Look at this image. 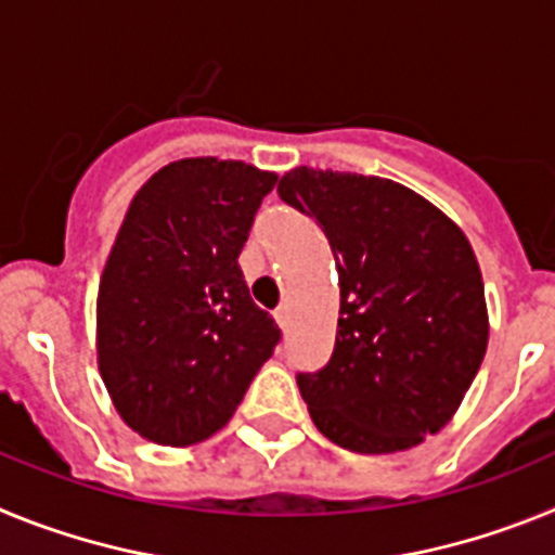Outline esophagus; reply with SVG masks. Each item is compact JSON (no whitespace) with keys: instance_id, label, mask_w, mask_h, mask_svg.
<instances>
[{"instance_id":"1","label":"esophagus","mask_w":555,"mask_h":555,"mask_svg":"<svg viewBox=\"0 0 555 555\" xmlns=\"http://www.w3.org/2000/svg\"><path fill=\"white\" fill-rule=\"evenodd\" d=\"M274 320H278V325H281L283 331H286L288 322H292V313H288V308L283 306V308H278V311H274Z\"/></svg>"}]
</instances>
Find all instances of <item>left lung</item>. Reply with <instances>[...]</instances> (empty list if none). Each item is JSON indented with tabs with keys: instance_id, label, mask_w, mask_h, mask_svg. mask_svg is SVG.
Segmentation results:
<instances>
[{
	"instance_id": "8db88e82",
	"label": "left lung",
	"mask_w": 555,
	"mask_h": 555,
	"mask_svg": "<svg viewBox=\"0 0 555 555\" xmlns=\"http://www.w3.org/2000/svg\"><path fill=\"white\" fill-rule=\"evenodd\" d=\"M278 194L325 230L341 286L331 361L297 372L313 425L352 453L414 448L448 425L487 352L467 235L384 178L300 166Z\"/></svg>"
}]
</instances>
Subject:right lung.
Returning <instances> with one entry per match:
<instances>
[{
	"instance_id": "obj_1",
	"label": "right lung",
	"mask_w": 555,
	"mask_h": 555,
	"mask_svg": "<svg viewBox=\"0 0 555 555\" xmlns=\"http://www.w3.org/2000/svg\"><path fill=\"white\" fill-rule=\"evenodd\" d=\"M278 175L185 158L132 197L96 300L113 405L150 442L185 448L228 425L281 341L249 297L238 253Z\"/></svg>"
}]
</instances>
